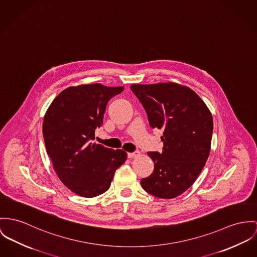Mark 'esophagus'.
I'll return each mask as SVG.
<instances>
[{"label": "esophagus", "instance_id": "34e87169", "mask_svg": "<svg viewBox=\"0 0 257 257\" xmlns=\"http://www.w3.org/2000/svg\"><path fill=\"white\" fill-rule=\"evenodd\" d=\"M141 156L140 152H135V153H129L128 154V158H136Z\"/></svg>", "mask_w": 257, "mask_h": 257}]
</instances>
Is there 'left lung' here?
Wrapping results in <instances>:
<instances>
[{
  "label": "left lung",
  "instance_id": "obj_1",
  "mask_svg": "<svg viewBox=\"0 0 257 257\" xmlns=\"http://www.w3.org/2000/svg\"><path fill=\"white\" fill-rule=\"evenodd\" d=\"M152 128L163 130L162 153H148L154 173L141 180L143 189L160 198H174L197 180L210 153L213 119L192 89L174 82L132 84Z\"/></svg>",
  "mask_w": 257,
  "mask_h": 257
}]
</instances>
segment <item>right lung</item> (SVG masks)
<instances>
[{"label": "right lung", "mask_w": 257, "mask_h": 257, "mask_svg": "<svg viewBox=\"0 0 257 257\" xmlns=\"http://www.w3.org/2000/svg\"><path fill=\"white\" fill-rule=\"evenodd\" d=\"M124 87L99 83L68 87L48 107L43 121L47 153L59 180L83 198H94L110 187L116 169L127 159L122 150L92 143L109 99Z\"/></svg>", "instance_id": "right-lung-1"}]
</instances>
